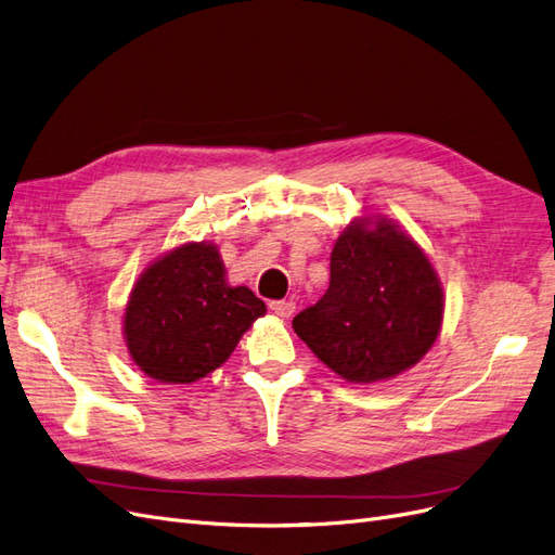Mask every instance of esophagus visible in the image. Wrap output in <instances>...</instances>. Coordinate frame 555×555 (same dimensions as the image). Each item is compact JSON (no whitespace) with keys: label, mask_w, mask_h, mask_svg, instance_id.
Returning <instances> with one entry per match:
<instances>
[{"label":"esophagus","mask_w":555,"mask_h":555,"mask_svg":"<svg viewBox=\"0 0 555 555\" xmlns=\"http://www.w3.org/2000/svg\"><path fill=\"white\" fill-rule=\"evenodd\" d=\"M268 308H271L273 314H278L282 319H289L294 314V310H296V304H294V300H271V304H268Z\"/></svg>","instance_id":"esophagus-1"}]
</instances>
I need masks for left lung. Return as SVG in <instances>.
Masks as SVG:
<instances>
[{"label":"left lung","instance_id":"1","mask_svg":"<svg viewBox=\"0 0 555 555\" xmlns=\"http://www.w3.org/2000/svg\"><path fill=\"white\" fill-rule=\"evenodd\" d=\"M444 294L424 249L386 217H359L331 251V282L294 331L354 384L391 379L424 359L442 328Z\"/></svg>","mask_w":555,"mask_h":555}]
</instances>
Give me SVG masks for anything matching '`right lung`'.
Wrapping results in <instances>:
<instances>
[{
  "label": "right lung",
  "instance_id": "add662e5",
  "mask_svg": "<svg viewBox=\"0 0 555 555\" xmlns=\"http://www.w3.org/2000/svg\"><path fill=\"white\" fill-rule=\"evenodd\" d=\"M266 314L247 287H231L212 243H184L133 284L122 333L141 371L162 384H192L220 367Z\"/></svg>",
  "mask_w": 555,
  "mask_h": 555
}]
</instances>
